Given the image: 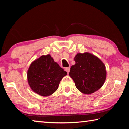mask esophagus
<instances>
[{
    "mask_svg": "<svg viewBox=\"0 0 129 129\" xmlns=\"http://www.w3.org/2000/svg\"><path fill=\"white\" fill-rule=\"evenodd\" d=\"M65 71L67 72L68 73H69V71H70V68L69 67H67V68H65Z\"/></svg>",
    "mask_w": 129,
    "mask_h": 129,
    "instance_id": "obj_1",
    "label": "esophagus"
}]
</instances>
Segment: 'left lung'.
Instances as JSON below:
<instances>
[{"label":"left lung","instance_id":"left-lung-1","mask_svg":"<svg viewBox=\"0 0 129 129\" xmlns=\"http://www.w3.org/2000/svg\"><path fill=\"white\" fill-rule=\"evenodd\" d=\"M76 64L69 73L76 88L82 93L89 94L99 90L106 79L105 66L99 58L89 53H78Z\"/></svg>","mask_w":129,"mask_h":129}]
</instances>
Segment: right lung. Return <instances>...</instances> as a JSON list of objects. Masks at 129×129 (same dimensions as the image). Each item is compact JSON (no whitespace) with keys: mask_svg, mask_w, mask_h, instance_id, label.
Here are the masks:
<instances>
[{"mask_svg":"<svg viewBox=\"0 0 129 129\" xmlns=\"http://www.w3.org/2000/svg\"><path fill=\"white\" fill-rule=\"evenodd\" d=\"M67 74L49 54L42 56L30 65L27 72L28 84L38 94L48 96L57 90Z\"/></svg>","mask_w":129,"mask_h":129,"instance_id":"obj_1","label":"right lung"}]
</instances>
